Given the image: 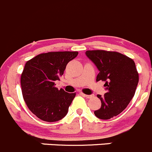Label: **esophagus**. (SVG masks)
I'll use <instances>...</instances> for the list:
<instances>
[{"instance_id": "obj_1", "label": "esophagus", "mask_w": 152, "mask_h": 152, "mask_svg": "<svg viewBox=\"0 0 152 152\" xmlns=\"http://www.w3.org/2000/svg\"><path fill=\"white\" fill-rule=\"evenodd\" d=\"M82 95L83 96L86 97V98H88V99H90V98H91V97L94 96V95H86V94H82Z\"/></svg>"}]
</instances>
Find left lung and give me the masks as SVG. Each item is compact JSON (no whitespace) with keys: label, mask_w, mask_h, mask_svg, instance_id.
Here are the masks:
<instances>
[{"label":"left lung","mask_w":152,"mask_h":152,"mask_svg":"<svg viewBox=\"0 0 152 152\" xmlns=\"http://www.w3.org/2000/svg\"><path fill=\"white\" fill-rule=\"evenodd\" d=\"M87 56L98 68L96 82L104 81L107 93L97 95L101 107L94 114L109 120L120 114L132 99L139 82V74L133 59L120 53L102 50H87Z\"/></svg>","instance_id":"1"}]
</instances>
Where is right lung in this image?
Returning a JSON list of instances; mask_svg holds the SVG:
<instances>
[{"mask_svg":"<svg viewBox=\"0 0 152 152\" xmlns=\"http://www.w3.org/2000/svg\"><path fill=\"white\" fill-rule=\"evenodd\" d=\"M78 52H48L26 61L20 76L23 98L28 108L38 118L56 122L67 115L76 93H67L56 88L67 63Z\"/></svg>","mask_w":152,"mask_h":152,"instance_id":"1","label":"right lung"}]
</instances>
